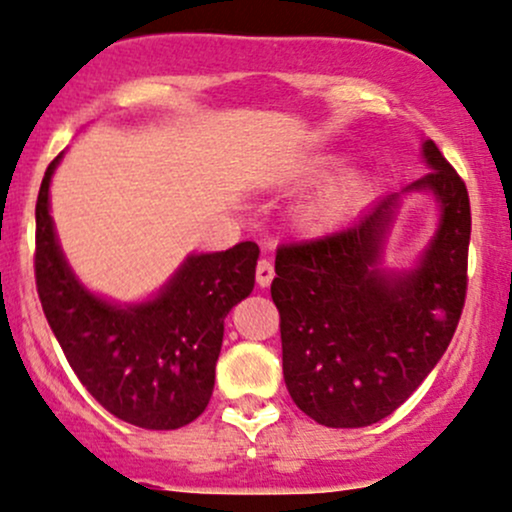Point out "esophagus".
Instances as JSON below:
<instances>
[{"instance_id":"34e87169","label":"esophagus","mask_w":512,"mask_h":512,"mask_svg":"<svg viewBox=\"0 0 512 512\" xmlns=\"http://www.w3.org/2000/svg\"><path fill=\"white\" fill-rule=\"evenodd\" d=\"M255 276H257V284H260L262 289H264V286L272 284V279H274V264H272V260H269V257H262V260H257Z\"/></svg>"}]
</instances>
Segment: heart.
Here are the masks:
<instances>
[{
    "instance_id": "1",
    "label": "heart",
    "mask_w": 512,
    "mask_h": 512,
    "mask_svg": "<svg viewBox=\"0 0 512 512\" xmlns=\"http://www.w3.org/2000/svg\"><path fill=\"white\" fill-rule=\"evenodd\" d=\"M337 158H322V161L308 163L298 178L315 182L327 178L332 168H337ZM370 195V180L363 175H349V178L334 182L327 190L317 192L308 204L301 209V223L308 231L322 233L332 231V228L342 226L344 221H349L351 216L361 209V204L366 202Z\"/></svg>"
}]
</instances>
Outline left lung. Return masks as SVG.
Wrapping results in <instances>:
<instances>
[{
	"label": "left lung",
	"instance_id": "obj_1",
	"mask_svg": "<svg viewBox=\"0 0 512 512\" xmlns=\"http://www.w3.org/2000/svg\"><path fill=\"white\" fill-rule=\"evenodd\" d=\"M431 170L407 190H431L443 219L414 272L378 269L397 209L387 195L354 226L276 248L284 380L317 424L361 428L385 419L426 380L448 349L467 298L472 211L464 180L433 142Z\"/></svg>",
	"mask_w": 512,
	"mask_h": 512
}]
</instances>
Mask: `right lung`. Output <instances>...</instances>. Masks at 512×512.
<instances>
[{
    "label": "right lung",
    "instance_id": "1",
    "mask_svg": "<svg viewBox=\"0 0 512 512\" xmlns=\"http://www.w3.org/2000/svg\"><path fill=\"white\" fill-rule=\"evenodd\" d=\"M60 156L35 202V286L50 330L81 385L117 419L146 431L192 424L214 392L223 317L250 296L260 248L245 240L192 255L154 301L105 303L76 281L57 245L48 190Z\"/></svg>",
    "mask_w": 512,
    "mask_h": 512
}]
</instances>
